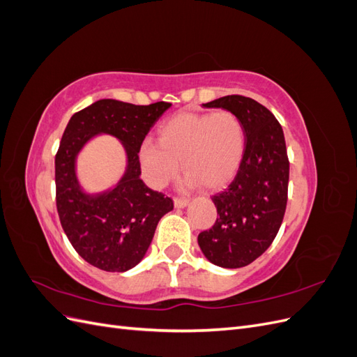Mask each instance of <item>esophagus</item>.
Listing matches in <instances>:
<instances>
[{
    "label": "esophagus",
    "instance_id": "obj_1",
    "mask_svg": "<svg viewBox=\"0 0 357 357\" xmlns=\"http://www.w3.org/2000/svg\"><path fill=\"white\" fill-rule=\"evenodd\" d=\"M189 199L188 198H174V207L176 208H185L188 207Z\"/></svg>",
    "mask_w": 357,
    "mask_h": 357
}]
</instances>
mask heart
Returning a JSON list of instances; mask_svg holds the SVG:
<instances>
[{
    "label": "heart",
    "mask_w": 357,
    "mask_h": 357,
    "mask_svg": "<svg viewBox=\"0 0 357 357\" xmlns=\"http://www.w3.org/2000/svg\"><path fill=\"white\" fill-rule=\"evenodd\" d=\"M245 129L232 112L178 113L158 129V143L139 149L143 174L155 188L164 186L181 167L185 183L219 189L238 171L245 153Z\"/></svg>",
    "instance_id": "b5f03b06"
}]
</instances>
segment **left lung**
I'll list each match as a JSON object with an SVG mask.
<instances>
[{
    "mask_svg": "<svg viewBox=\"0 0 357 357\" xmlns=\"http://www.w3.org/2000/svg\"><path fill=\"white\" fill-rule=\"evenodd\" d=\"M241 119L245 153L234 181L211 199L218 208L213 228L198 235L204 256L222 268L252 264L271 245L282 226L289 186V158L282 125L266 107L243 95L202 104Z\"/></svg>",
    "mask_w": 357,
    "mask_h": 357,
    "instance_id": "8db88e82",
    "label": "left lung"
}]
</instances>
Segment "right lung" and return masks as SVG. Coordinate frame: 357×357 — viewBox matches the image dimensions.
I'll list each match as a JSON object with an SVG mask.
<instances>
[{
    "label": "right lung",
    "instance_id": "right-lung-1",
    "mask_svg": "<svg viewBox=\"0 0 357 357\" xmlns=\"http://www.w3.org/2000/svg\"><path fill=\"white\" fill-rule=\"evenodd\" d=\"M169 102L134 105L100 100L74 113L55 156L56 208L62 229L86 262L109 273H125L144 257L158 222L172 210V199L139 178L138 152L150 128ZM98 133L116 136L128 164L121 181L102 194H86L75 176V158Z\"/></svg>",
    "mask_w": 357,
    "mask_h": 357
}]
</instances>
